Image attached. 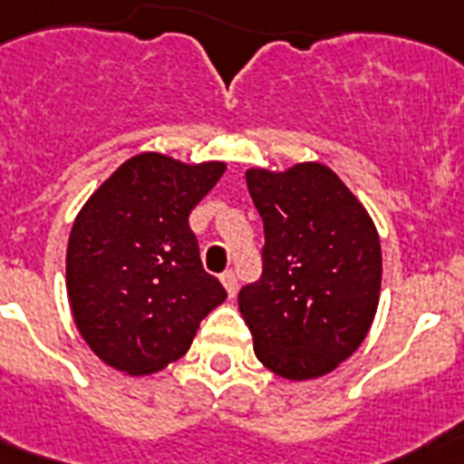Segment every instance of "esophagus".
<instances>
[{"label": "esophagus", "instance_id": "obj_1", "mask_svg": "<svg viewBox=\"0 0 464 464\" xmlns=\"http://www.w3.org/2000/svg\"><path fill=\"white\" fill-rule=\"evenodd\" d=\"M220 281H222V285H225V290H227V295L235 297L237 295V276H235V271L222 273Z\"/></svg>", "mask_w": 464, "mask_h": 464}]
</instances>
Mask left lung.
Returning a JSON list of instances; mask_svg holds the SVG:
<instances>
[{"instance_id": "obj_1", "label": "left lung", "mask_w": 464, "mask_h": 464, "mask_svg": "<svg viewBox=\"0 0 464 464\" xmlns=\"http://www.w3.org/2000/svg\"><path fill=\"white\" fill-rule=\"evenodd\" d=\"M264 220V273L239 290L254 353L285 380L332 372L362 343L382 281L378 229L346 183L319 161L249 169Z\"/></svg>"}]
</instances>
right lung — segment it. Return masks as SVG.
<instances>
[{
  "instance_id": "obj_1",
  "label": "right lung",
  "mask_w": 464,
  "mask_h": 464,
  "mask_svg": "<svg viewBox=\"0 0 464 464\" xmlns=\"http://www.w3.org/2000/svg\"><path fill=\"white\" fill-rule=\"evenodd\" d=\"M225 169L142 152L79 210L67 244V297L82 339L111 368L150 375L179 361L200 319L225 303L188 227Z\"/></svg>"
}]
</instances>
